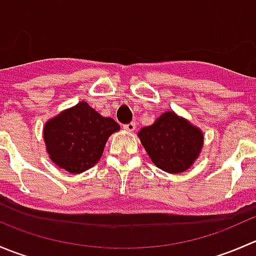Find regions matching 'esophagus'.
<instances>
[{
	"instance_id": "1",
	"label": "esophagus",
	"mask_w": 256,
	"mask_h": 256,
	"mask_svg": "<svg viewBox=\"0 0 256 256\" xmlns=\"http://www.w3.org/2000/svg\"><path fill=\"white\" fill-rule=\"evenodd\" d=\"M124 128H125L126 131H128V132H132V131L136 128V124L135 122L125 124V125H124Z\"/></svg>"
}]
</instances>
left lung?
Listing matches in <instances>:
<instances>
[{"label": "left lung", "mask_w": 256, "mask_h": 256, "mask_svg": "<svg viewBox=\"0 0 256 256\" xmlns=\"http://www.w3.org/2000/svg\"><path fill=\"white\" fill-rule=\"evenodd\" d=\"M141 142L152 162L171 174L183 172L202 150L203 134L174 112H164L154 125L141 128Z\"/></svg>", "instance_id": "1"}]
</instances>
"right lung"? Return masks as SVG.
Wrapping results in <instances>:
<instances>
[{
  "mask_svg": "<svg viewBox=\"0 0 256 256\" xmlns=\"http://www.w3.org/2000/svg\"><path fill=\"white\" fill-rule=\"evenodd\" d=\"M118 128L115 120L82 102L49 120L43 135L52 161L70 174H80L99 161L108 138Z\"/></svg>",
  "mask_w": 256,
  "mask_h": 256,
  "instance_id": "right-lung-1",
  "label": "right lung"
}]
</instances>
